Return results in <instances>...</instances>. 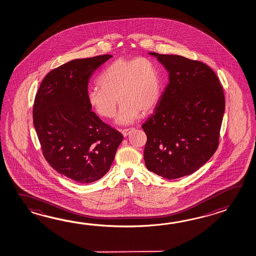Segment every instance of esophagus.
I'll return each mask as SVG.
<instances>
[{
	"label": "esophagus",
	"mask_w": 256,
	"mask_h": 256,
	"mask_svg": "<svg viewBox=\"0 0 256 256\" xmlns=\"http://www.w3.org/2000/svg\"><path fill=\"white\" fill-rule=\"evenodd\" d=\"M134 130V128H125V130H121V133L123 134V136H126L130 135V133L131 131Z\"/></svg>",
	"instance_id": "34e87169"
}]
</instances>
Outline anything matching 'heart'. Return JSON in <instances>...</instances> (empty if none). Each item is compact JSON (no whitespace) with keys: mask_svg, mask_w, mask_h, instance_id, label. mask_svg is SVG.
<instances>
[{"mask_svg":"<svg viewBox=\"0 0 256 256\" xmlns=\"http://www.w3.org/2000/svg\"><path fill=\"white\" fill-rule=\"evenodd\" d=\"M100 88L88 91V102L98 115L113 118L116 104L118 124L128 125L156 106L162 94V78L158 64L150 58H120L110 64L100 74Z\"/></svg>","mask_w":256,"mask_h":256,"instance_id":"heart-1","label":"heart"}]
</instances>
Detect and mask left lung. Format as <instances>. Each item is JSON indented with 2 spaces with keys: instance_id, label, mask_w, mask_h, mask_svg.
Segmentation results:
<instances>
[{
  "instance_id": "8db88e82",
  "label": "left lung",
  "mask_w": 256,
  "mask_h": 256,
  "mask_svg": "<svg viewBox=\"0 0 256 256\" xmlns=\"http://www.w3.org/2000/svg\"><path fill=\"white\" fill-rule=\"evenodd\" d=\"M165 66L170 81L154 113L142 125L148 170L167 180L198 170L219 146L225 110L222 86L214 70L197 60L150 52Z\"/></svg>"
}]
</instances>
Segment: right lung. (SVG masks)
<instances>
[{
    "mask_svg": "<svg viewBox=\"0 0 256 256\" xmlns=\"http://www.w3.org/2000/svg\"><path fill=\"white\" fill-rule=\"evenodd\" d=\"M111 54L76 59L42 79L32 108L42 155L58 173L91 183L110 170L123 135L104 123L88 102L89 79Z\"/></svg>",
    "mask_w": 256,
    "mask_h": 256,
    "instance_id": "1",
    "label": "right lung"
}]
</instances>
